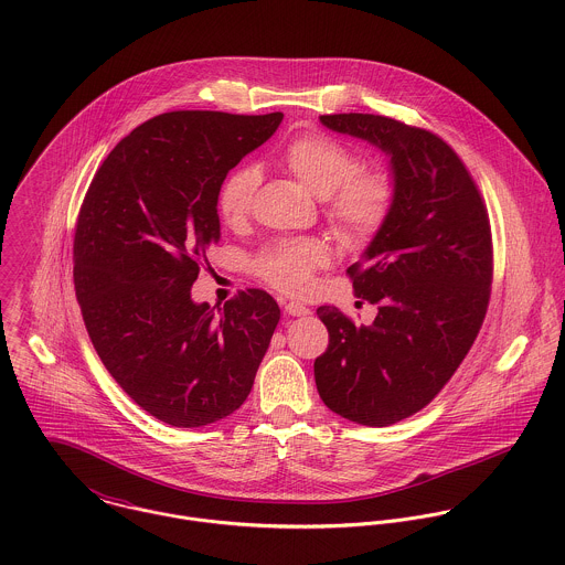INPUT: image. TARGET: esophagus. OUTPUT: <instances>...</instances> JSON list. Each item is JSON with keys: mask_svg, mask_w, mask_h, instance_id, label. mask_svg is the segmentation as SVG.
Returning a JSON list of instances; mask_svg holds the SVG:
<instances>
[{"mask_svg": "<svg viewBox=\"0 0 565 565\" xmlns=\"http://www.w3.org/2000/svg\"><path fill=\"white\" fill-rule=\"evenodd\" d=\"M285 311H287V316H291V318H305V316L311 313V309L305 307V305H300V302H287V305H285Z\"/></svg>", "mask_w": 565, "mask_h": 565, "instance_id": "obj_1", "label": "esophagus"}]
</instances>
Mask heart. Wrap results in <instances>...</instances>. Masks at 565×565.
Returning <instances> with one entry per match:
<instances>
[{
    "label": "heart",
    "mask_w": 565,
    "mask_h": 565,
    "mask_svg": "<svg viewBox=\"0 0 565 565\" xmlns=\"http://www.w3.org/2000/svg\"><path fill=\"white\" fill-rule=\"evenodd\" d=\"M285 169L313 195L323 198L330 226L345 242L370 239L387 220L394 204V180L376 164H359L356 154L326 135H302L280 154ZM260 171L252 162L235 167L217 193V211L231 226L242 224L252 209ZM330 263L322 239L274 243L254 260L256 274L287 294H302L313 285V274Z\"/></svg>",
    "instance_id": "b5f03b06"
}]
</instances>
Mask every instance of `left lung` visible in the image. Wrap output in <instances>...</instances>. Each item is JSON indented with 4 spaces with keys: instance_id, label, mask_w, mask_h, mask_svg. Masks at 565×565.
I'll use <instances>...</instances> for the list:
<instances>
[{
    "instance_id": "1",
    "label": "left lung",
    "mask_w": 565,
    "mask_h": 565,
    "mask_svg": "<svg viewBox=\"0 0 565 565\" xmlns=\"http://www.w3.org/2000/svg\"><path fill=\"white\" fill-rule=\"evenodd\" d=\"M322 126L390 159L394 204L348 267L356 298L379 305L372 326L320 307L330 343L316 359L323 404L363 426L417 413L450 381L484 320L491 233L481 193L439 137L381 115H322Z\"/></svg>"
}]
</instances>
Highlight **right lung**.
<instances>
[{
  "label": "right lung",
  "instance_id": "add662e5",
  "mask_svg": "<svg viewBox=\"0 0 565 565\" xmlns=\"http://www.w3.org/2000/svg\"><path fill=\"white\" fill-rule=\"evenodd\" d=\"M282 113H164L121 139L97 169L74 242L84 326L119 387L164 424L195 428L237 411L280 309L245 289L222 309L193 302L220 242L217 193Z\"/></svg>",
  "mask_w": 565,
  "mask_h": 565
}]
</instances>
